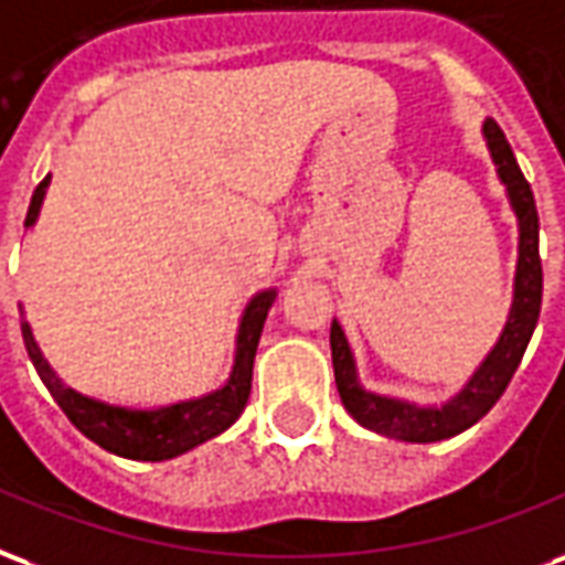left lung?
<instances>
[{
    "mask_svg": "<svg viewBox=\"0 0 565 565\" xmlns=\"http://www.w3.org/2000/svg\"><path fill=\"white\" fill-rule=\"evenodd\" d=\"M484 138L491 147L493 162L500 171V180L509 189L512 207L521 222V255H518V274H514V300L509 322L502 331L500 343L493 349L488 361L481 364L479 373L469 379V385L455 401L443 409H418L413 403L391 401L379 397L358 385L355 361L345 343L343 328L331 324V358L333 376H337V391L343 397V406L358 424H364L370 430L382 436H394L403 443H436L448 439L467 430L472 424L491 413V406L502 397V391L509 388L514 370L521 364L526 352V343L536 331L539 310H542V258H539V213L533 201V189L521 174V168L514 162V152L505 141L502 129L488 119L484 122Z\"/></svg>",
    "mask_w": 565,
    "mask_h": 565,
    "instance_id": "8db88e82",
    "label": "left lung"
}]
</instances>
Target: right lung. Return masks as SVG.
Segmentation results:
<instances>
[{
    "label": "right lung",
    "instance_id": "add662e5",
    "mask_svg": "<svg viewBox=\"0 0 565 565\" xmlns=\"http://www.w3.org/2000/svg\"><path fill=\"white\" fill-rule=\"evenodd\" d=\"M47 183H51V174L44 177L32 192L26 222H23L26 228L39 216L41 198H44ZM270 303H274V291H262V295H255L253 303L243 312L234 373L225 382V388L213 391L201 401L174 403L168 409H152V413H147V409H119V406L89 401L84 394L65 388L51 370V364L41 358L26 319L20 322V331H23V343H26L32 364L39 370L41 382L47 385L53 401L60 403V409L68 415V422L86 439H93L96 446H102L110 455L129 457V460H168V457L183 455L189 448L220 436L222 430H228L241 418L243 406L249 401V391H253L255 349H258V337H262V328H265Z\"/></svg>",
    "mask_w": 565,
    "mask_h": 565
}]
</instances>
